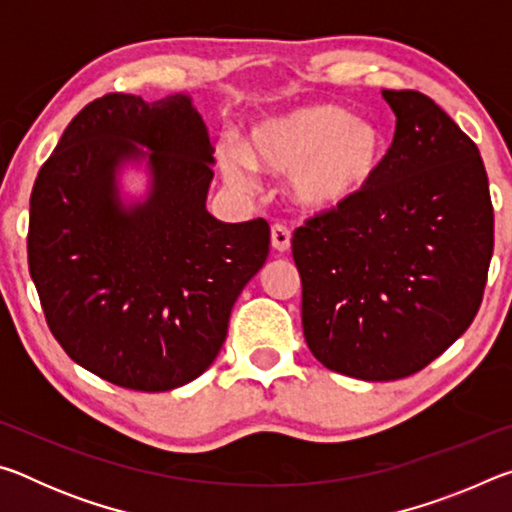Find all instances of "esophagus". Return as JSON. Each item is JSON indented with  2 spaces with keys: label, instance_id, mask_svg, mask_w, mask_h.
<instances>
[{
  "label": "esophagus",
  "instance_id": "34e87169",
  "mask_svg": "<svg viewBox=\"0 0 512 512\" xmlns=\"http://www.w3.org/2000/svg\"><path fill=\"white\" fill-rule=\"evenodd\" d=\"M271 246L277 253H287L291 248V232L284 225H273L271 230Z\"/></svg>",
  "mask_w": 512,
  "mask_h": 512
}]
</instances>
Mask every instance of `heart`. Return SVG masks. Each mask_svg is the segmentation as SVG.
<instances>
[{"mask_svg": "<svg viewBox=\"0 0 512 512\" xmlns=\"http://www.w3.org/2000/svg\"><path fill=\"white\" fill-rule=\"evenodd\" d=\"M386 153L388 137L375 119L350 115L336 103H314L259 121L244 153L223 151L219 162L232 185L248 183V167L289 176V196L300 210L329 214L375 185Z\"/></svg>", "mask_w": 512, "mask_h": 512, "instance_id": "obj_1", "label": "heart"}]
</instances>
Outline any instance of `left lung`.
<instances>
[{"label":"left lung","mask_w":512,"mask_h":512,"mask_svg":"<svg viewBox=\"0 0 512 512\" xmlns=\"http://www.w3.org/2000/svg\"><path fill=\"white\" fill-rule=\"evenodd\" d=\"M381 97L397 124L375 185L291 241L311 354L363 381L413 375L470 327L495 246L476 144L420 92Z\"/></svg>","instance_id":"8db88e82"}]
</instances>
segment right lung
<instances>
[{
    "label": "right lung",
    "mask_w": 512,
    "mask_h": 512,
    "mask_svg": "<svg viewBox=\"0 0 512 512\" xmlns=\"http://www.w3.org/2000/svg\"><path fill=\"white\" fill-rule=\"evenodd\" d=\"M212 144L185 92L106 94L65 128L31 192L29 273L47 325L94 375L144 393L212 366L239 293L268 257L264 219L207 212ZM144 166L142 202L120 198Z\"/></svg>",
    "instance_id": "right-lung-1"
}]
</instances>
